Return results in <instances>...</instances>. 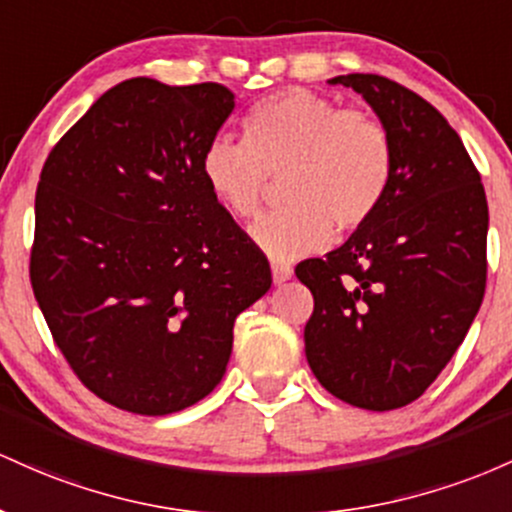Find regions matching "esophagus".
I'll use <instances>...</instances> for the list:
<instances>
[{
    "instance_id": "esophagus-1",
    "label": "esophagus",
    "mask_w": 512,
    "mask_h": 512,
    "mask_svg": "<svg viewBox=\"0 0 512 512\" xmlns=\"http://www.w3.org/2000/svg\"><path fill=\"white\" fill-rule=\"evenodd\" d=\"M271 271H273V283H275V285H283L285 280L292 278V266H290V263L273 261V263H271Z\"/></svg>"
}]
</instances>
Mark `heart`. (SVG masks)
I'll return each instance as SVG.
<instances>
[{
  "mask_svg": "<svg viewBox=\"0 0 512 512\" xmlns=\"http://www.w3.org/2000/svg\"><path fill=\"white\" fill-rule=\"evenodd\" d=\"M244 140L215 137L203 152V179L234 220H256L273 179H285V210L254 227V241L275 261L312 254L331 234L360 229L380 208L392 179V140L358 108L287 89L256 103Z\"/></svg>",
  "mask_w": 512,
  "mask_h": 512,
  "instance_id": "b5f03b06",
  "label": "heart"
}]
</instances>
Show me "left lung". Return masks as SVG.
I'll return each mask as SVG.
<instances>
[{"instance_id": "8db88e82", "label": "left lung", "mask_w": 512, "mask_h": 512, "mask_svg": "<svg viewBox=\"0 0 512 512\" xmlns=\"http://www.w3.org/2000/svg\"><path fill=\"white\" fill-rule=\"evenodd\" d=\"M331 84L363 94L392 140L380 208L343 246L295 268L312 290L304 353L321 387L392 411L450 363L486 290L488 205L472 157L438 108L380 74Z\"/></svg>"}]
</instances>
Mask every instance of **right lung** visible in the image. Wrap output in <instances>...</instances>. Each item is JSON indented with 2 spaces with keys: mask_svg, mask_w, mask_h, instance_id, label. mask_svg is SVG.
<instances>
[{
  "mask_svg": "<svg viewBox=\"0 0 512 512\" xmlns=\"http://www.w3.org/2000/svg\"><path fill=\"white\" fill-rule=\"evenodd\" d=\"M232 108L215 82L125 79L40 171L33 295L74 375L116 409L166 416L208 396L234 319L273 283L203 179Z\"/></svg>",
  "mask_w": 512,
  "mask_h": 512,
  "instance_id": "add662e5",
  "label": "right lung"
}]
</instances>
